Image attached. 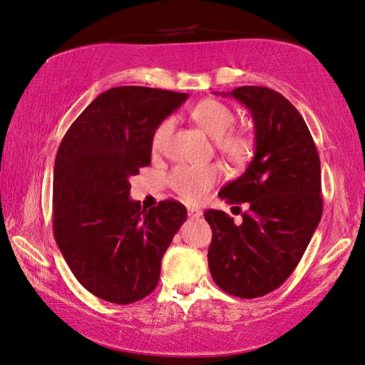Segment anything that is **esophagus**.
Instances as JSON below:
<instances>
[{
    "label": "esophagus",
    "mask_w": 365,
    "mask_h": 365,
    "mask_svg": "<svg viewBox=\"0 0 365 365\" xmlns=\"http://www.w3.org/2000/svg\"><path fill=\"white\" fill-rule=\"evenodd\" d=\"M187 215L190 218H199L202 215V210L200 209H195V207H189L187 209Z\"/></svg>",
    "instance_id": "34e87169"
}]
</instances>
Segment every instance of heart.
Listing matches in <instances>:
<instances>
[{
	"label": "heart",
	"mask_w": 365,
	"mask_h": 365,
	"mask_svg": "<svg viewBox=\"0 0 365 365\" xmlns=\"http://www.w3.org/2000/svg\"><path fill=\"white\" fill-rule=\"evenodd\" d=\"M195 124L214 138L217 150L228 163L241 166L253 156L255 140L246 130L233 128L237 114L228 104L218 99H204L190 112ZM173 128V120L166 119L155 128L151 137V150L158 153L165 148ZM220 178V168L209 166H178L170 175V184L179 197L189 204H199L215 186Z\"/></svg>",
	"instance_id": "b5f03b06"
}]
</instances>
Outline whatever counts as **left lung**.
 Returning <instances> with one entry per match:
<instances>
[{"label":"left lung","instance_id":"1","mask_svg":"<svg viewBox=\"0 0 365 365\" xmlns=\"http://www.w3.org/2000/svg\"><path fill=\"white\" fill-rule=\"evenodd\" d=\"M228 96L250 109L256 151L218 195L233 209H250L241 225L222 210L204 212L212 228L209 267L227 294L256 299L280 287L304 256L323 214L322 168L304 117L282 94L241 86Z\"/></svg>","mask_w":365,"mask_h":365}]
</instances>
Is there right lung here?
Returning a JSON list of instances; mask_svg holds the SVG:
<instances>
[{"mask_svg":"<svg viewBox=\"0 0 365 365\" xmlns=\"http://www.w3.org/2000/svg\"><path fill=\"white\" fill-rule=\"evenodd\" d=\"M186 93L119 86L93 101L61 140L53 170V237L73 276L93 295L128 305L153 292L161 259L187 210L128 197L130 176L151 163L155 128Z\"/></svg>","mask_w":365,"mask_h":365,"instance_id":"1","label":"right lung"}]
</instances>
